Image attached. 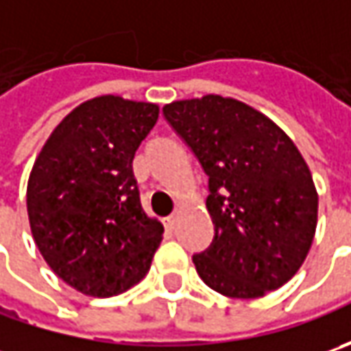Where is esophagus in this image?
<instances>
[{"mask_svg":"<svg viewBox=\"0 0 351 351\" xmlns=\"http://www.w3.org/2000/svg\"><path fill=\"white\" fill-rule=\"evenodd\" d=\"M176 224H178V217H176V215H171V217L166 219V228H168V230H173Z\"/></svg>","mask_w":351,"mask_h":351,"instance_id":"34e87169","label":"esophagus"}]
</instances>
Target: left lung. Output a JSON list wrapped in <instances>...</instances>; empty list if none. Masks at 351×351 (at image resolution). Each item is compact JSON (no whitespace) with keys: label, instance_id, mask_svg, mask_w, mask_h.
<instances>
[{"label":"left lung","instance_id":"8db88e82","mask_svg":"<svg viewBox=\"0 0 351 351\" xmlns=\"http://www.w3.org/2000/svg\"><path fill=\"white\" fill-rule=\"evenodd\" d=\"M168 125L207 173L209 248L199 277L221 295L256 299L299 271L315 238L318 195L289 136L246 103L221 95L173 101Z\"/></svg>","mask_w":351,"mask_h":351}]
</instances>
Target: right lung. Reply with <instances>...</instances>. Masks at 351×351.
Segmentation results:
<instances>
[{
    "label": "right lung",
    "instance_id": "right-lung-1",
    "mask_svg": "<svg viewBox=\"0 0 351 351\" xmlns=\"http://www.w3.org/2000/svg\"><path fill=\"white\" fill-rule=\"evenodd\" d=\"M158 105L101 95L50 134L27 185L34 244L50 269L91 297H113L148 274L164 226L142 210L132 160Z\"/></svg>",
    "mask_w": 351,
    "mask_h": 351
}]
</instances>
